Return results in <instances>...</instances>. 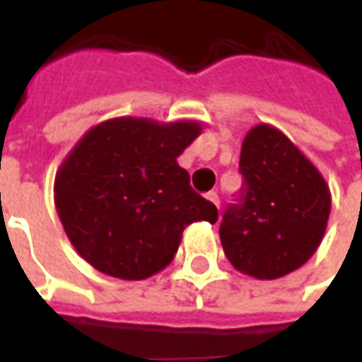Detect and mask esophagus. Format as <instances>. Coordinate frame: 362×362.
Returning a JSON list of instances; mask_svg holds the SVG:
<instances>
[{"instance_id":"1","label":"esophagus","mask_w":362,"mask_h":362,"mask_svg":"<svg viewBox=\"0 0 362 362\" xmlns=\"http://www.w3.org/2000/svg\"><path fill=\"white\" fill-rule=\"evenodd\" d=\"M207 199H209L211 204H215L217 207H219V196H217L215 192H209V194H207Z\"/></svg>"}]
</instances>
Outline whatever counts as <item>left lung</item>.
<instances>
[{
	"instance_id": "left-lung-1",
	"label": "left lung",
	"mask_w": 362,
	"mask_h": 362,
	"mask_svg": "<svg viewBox=\"0 0 362 362\" xmlns=\"http://www.w3.org/2000/svg\"><path fill=\"white\" fill-rule=\"evenodd\" d=\"M244 192L223 215V250L236 272L279 279L304 266L326 235L332 194L310 158L281 129L258 124L240 149Z\"/></svg>"
}]
</instances>
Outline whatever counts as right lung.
Instances as JSON below:
<instances>
[{
  "instance_id": "1",
  "label": "right lung",
  "mask_w": 362,
  "mask_h": 362,
  "mask_svg": "<svg viewBox=\"0 0 362 362\" xmlns=\"http://www.w3.org/2000/svg\"><path fill=\"white\" fill-rule=\"evenodd\" d=\"M194 119H104L85 132L54 180V204L69 243L116 279L141 281L174 259L184 228L217 223L176 158L202 134Z\"/></svg>"
}]
</instances>
